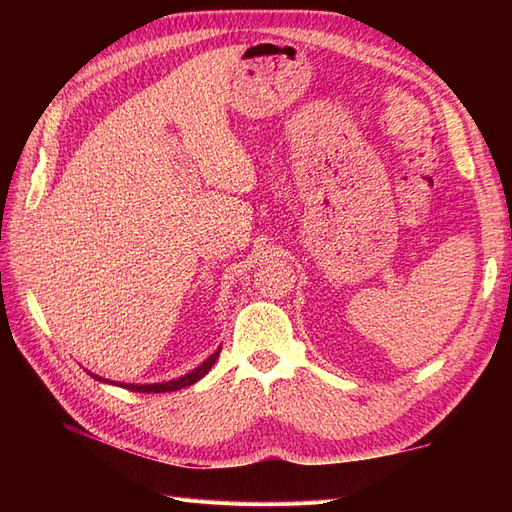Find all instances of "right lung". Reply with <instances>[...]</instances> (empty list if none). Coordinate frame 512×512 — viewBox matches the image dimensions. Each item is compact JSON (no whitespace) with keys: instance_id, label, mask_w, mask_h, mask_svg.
I'll list each match as a JSON object with an SVG mask.
<instances>
[{"instance_id":"add662e5","label":"right lung","mask_w":512,"mask_h":512,"mask_svg":"<svg viewBox=\"0 0 512 512\" xmlns=\"http://www.w3.org/2000/svg\"><path fill=\"white\" fill-rule=\"evenodd\" d=\"M217 356H220V350L211 354L202 365L195 367L193 372H189L187 376L176 378V380H167V383H156V385H125V383H121V387L129 389V391H143V394H165V391H176V389H182V387H189L193 383H198V380L204 374H209V369L217 361ZM94 378H99V376H94ZM99 380H103V378H99ZM105 383H107V380H105Z\"/></svg>"}]
</instances>
